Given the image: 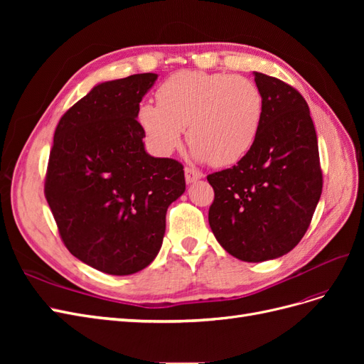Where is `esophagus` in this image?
Here are the masks:
<instances>
[{"label": "esophagus", "instance_id": "34e87169", "mask_svg": "<svg viewBox=\"0 0 364 364\" xmlns=\"http://www.w3.org/2000/svg\"><path fill=\"white\" fill-rule=\"evenodd\" d=\"M202 176L203 174L199 170L191 168V167H185V181H186V183H193L196 181H199V179H202Z\"/></svg>", "mask_w": 364, "mask_h": 364}]
</instances>
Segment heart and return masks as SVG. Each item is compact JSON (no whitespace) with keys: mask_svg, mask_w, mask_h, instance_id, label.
Wrapping results in <instances>:
<instances>
[{"mask_svg":"<svg viewBox=\"0 0 364 364\" xmlns=\"http://www.w3.org/2000/svg\"><path fill=\"white\" fill-rule=\"evenodd\" d=\"M156 98L158 105L139 106L138 121L158 155L181 146L186 126L193 156L215 167L240 162L258 138L264 97L247 77L179 71L158 87Z\"/></svg>","mask_w":364,"mask_h":364,"instance_id":"obj_1","label":"heart"}]
</instances>
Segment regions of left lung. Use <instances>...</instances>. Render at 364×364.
<instances>
[{
	"mask_svg": "<svg viewBox=\"0 0 364 364\" xmlns=\"http://www.w3.org/2000/svg\"><path fill=\"white\" fill-rule=\"evenodd\" d=\"M253 75L264 97L259 134L232 168L208 176L215 194L208 220L228 253L261 262L285 255L302 240L323 181L305 98L277 77Z\"/></svg>",
	"mask_w": 364,
	"mask_h": 364,
	"instance_id": "obj_1",
	"label": "left lung"
}]
</instances>
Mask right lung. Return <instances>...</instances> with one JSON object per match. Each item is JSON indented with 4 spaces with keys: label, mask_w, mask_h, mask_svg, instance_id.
<instances>
[{
    "label": "right lung",
    "mask_w": 364,
    "mask_h": 364,
    "mask_svg": "<svg viewBox=\"0 0 364 364\" xmlns=\"http://www.w3.org/2000/svg\"><path fill=\"white\" fill-rule=\"evenodd\" d=\"M158 74L94 86L54 132L46 197L63 245L107 274L136 273L156 258L168 206L185 191L183 165L153 158L138 123Z\"/></svg>",
    "instance_id": "right-lung-1"
}]
</instances>
